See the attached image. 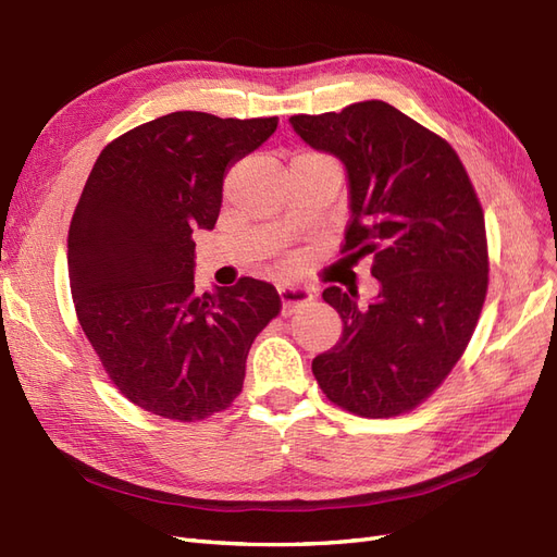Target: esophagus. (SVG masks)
I'll return each instance as SVG.
<instances>
[{"mask_svg":"<svg viewBox=\"0 0 557 557\" xmlns=\"http://www.w3.org/2000/svg\"><path fill=\"white\" fill-rule=\"evenodd\" d=\"M278 295H281V313L283 315H293L297 307L307 305V301L313 299V293L309 288H299V285H278Z\"/></svg>","mask_w":557,"mask_h":557,"instance_id":"obj_1","label":"esophagus"}]
</instances>
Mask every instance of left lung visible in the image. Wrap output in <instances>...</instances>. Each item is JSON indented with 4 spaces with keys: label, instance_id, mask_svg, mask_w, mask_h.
Masks as SVG:
<instances>
[{
    "label": "left lung",
    "instance_id": "8db88e82",
    "mask_svg": "<svg viewBox=\"0 0 557 557\" xmlns=\"http://www.w3.org/2000/svg\"><path fill=\"white\" fill-rule=\"evenodd\" d=\"M290 125L346 166L344 250L372 256L381 283L367 309L358 290H323L344 332L313 358V376L356 416L411 411L460 360L485 301L487 242L474 185L448 141L381 99L293 115Z\"/></svg>",
    "mask_w": 557,
    "mask_h": 557
}]
</instances>
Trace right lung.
<instances>
[{
    "label": "right lung",
    "mask_w": 557,
    "mask_h": 557,
    "mask_svg": "<svg viewBox=\"0 0 557 557\" xmlns=\"http://www.w3.org/2000/svg\"><path fill=\"white\" fill-rule=\"evenodd\" d=\"M278 117L176 111L113 139L76 205L66 264L78 323L132 404L205 420L242 393L250 344L281 311L272 283L244 276L195 295L197 230H213L230 166Z\"/></svg>",
    "instance_id": "right-lung-1"
}]
</instances>
